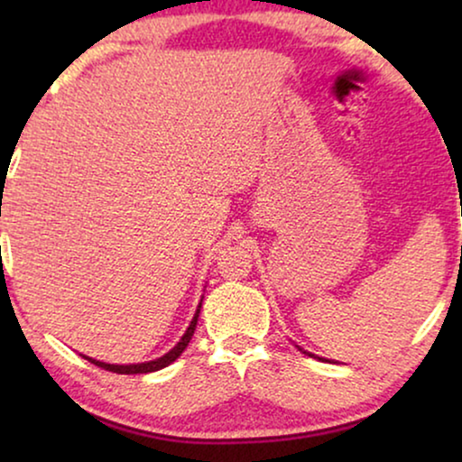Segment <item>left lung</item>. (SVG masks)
Returning a JSON list of instances; mask_svg holds the SVG:
<instances>
[{
	"label": "left lung",
	"mask_w": 462,
	"mask_h": 462,
	"mask_svg": "<svg viewBox=\"0 0 462 462\" xmlns=\"http://www.w3.org/2000/svg\"><path fill=\"white\" fill-rule=\"evenodd\" d=\"M296 346H299V345H296ZM299 349H300V346H299ZM302 353H305V356H309V357H315V359H321V362H328V359H324V357H318V356H313V353H309V351H305V349H300Z\"/></svg>",
	"instance_id": "obj_1"
}]
</instances>
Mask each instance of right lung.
I'll list each match as a JSON object with an SVG mask.
<instances>
[{
    "label": "right lung",
    "instance_id": "right-lung-1",
    "mask_svg": "<svg viewBox=\"0 0 462 462\" xmlns=\"http://www.w3.org/2000/svg\"><path fill=\"white\" fill-rule=\"evenodd\" d=\"M201 300H204V296H201ZM199 309H201V302L198 305V311H195L191 324H189L185 334H182L179 343H176L172 349L166 353V356H162V357H157V359H151V362H143V364H106V362H98V359L88 357V356H81V357L88 359V362L94 364V365H98V368H105V370H109V372H117V374H149V372H157V370L166 368V365L176 362V359L180 357V353L187 349L189 340H191L193 332H195V326H198Z\"/></svg>",
    "mask_w": 462,
    "mask_h": 462
}]
</instances>
